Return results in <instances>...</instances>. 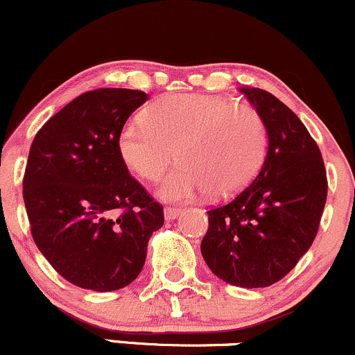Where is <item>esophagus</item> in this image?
I'll list each match as a JSON object with an SVG mask.
<instances>
[{
	"label": "esophagus",
	"instance_id": "obj_1",
	"mask_svg": "<svg viewBox=\"0 0 355 355\" xmlns=\"http://www.w3.org/2000/svg\"><path fill=\"white\" fill-rule=\"evenodd\" d=\"M182 213L181 208H173V207H166L164 208V218L167 220V222H173V220H176L179 215Z\"/></svg>",
	"mask_w": 355,
	"mask_h": 355
}]
</instances>
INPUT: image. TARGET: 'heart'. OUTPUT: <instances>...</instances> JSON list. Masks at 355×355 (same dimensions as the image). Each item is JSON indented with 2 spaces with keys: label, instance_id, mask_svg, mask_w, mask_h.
I'll return each mask as SVG.
<instances>
[{
  "label": "heart",
  "instance_id": "1",
  "mask_svg": "<svg viewBox=\"0 0 355 355\" xmlns=\"http://www.w3.org/2000/svg\"><path fill=\"white\" fill-rule=\"evenodd\" d=\"M268 125L257 110L225 98L171 94L147 106L118 133L121 161L137 176L155 181L166 201L184 203L211 191L225 198L245 188L268 152Z\"/></svg>",
  "mask_w": 355,
  "mask_h": 355
}]
</instances>
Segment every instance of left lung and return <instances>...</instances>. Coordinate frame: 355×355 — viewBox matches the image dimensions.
<instances>
[{
  "label": "left lung",
  "mask_w": 355,
  "mask_h": 355,
  "mask_svg": "<svg viewBox=\"0 0 355 355\" xmlns=\"http://www.w3.org/2000/svg\"><path fill=\"white\" fill-rule=\"evenodd\" d=\"M240 91L268 125V154L247 188L209 209L201 254L225 283L268 288L313 243L329 184L322 152L300 118L268 91Z\"/></svg>",
  "instance_id": "obj_1"
}]
</instances>
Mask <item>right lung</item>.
Returning a JSON list of instances; mask_svg holds the SVG:
<instances>
[{"instance_id": "right-lung-1", "label": "right lung", "mask_w": 355, "mask_h": 355, "mask_svg": "<svg viewBox=\"0 0 355 355\" xmlns=\"http://www.w3.org/2000/svg\"><path fill=\"white\" fill-rule=\"evenodd\" d=\"M147 101L139 89L87 91L37 132L24 176L32 237L64 279L93 291L140 274L162 205L128 173L118 133Z\"/></svg>"}]
</instances>
